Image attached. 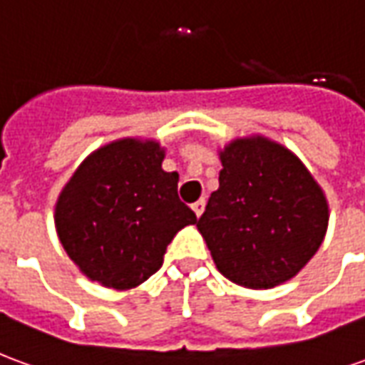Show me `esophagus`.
I'll return each mask as SVG.
<instances>
[{"label":"esophagus","mask_w":365,"mask_h":365,"mask_svg":"<svg viewBox=\"0 0 365 365\" xmlns=\"http://www.w3.org/2000/svg\"><path fill=\"white\" fill-rule=\"evenodd\" d=\"M191 209L195 211V215H197V217H201V215H203V211H205V199H199V201H195V203L191 205Z\"/></svg>","instance_id":"1"}]
</instances>
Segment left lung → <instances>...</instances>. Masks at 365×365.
Segmentation results:
<instances>
[{"mask_svg":"<svg viewBox=\"0 0 365 365\" xmlns=\"http://www.w3.org/2000/svg\"><path fill=\"white\" fill-rule=\"evenodd\" d=\"M219 190L197 221L217 269L250 289L297 275L329 227V203L305 164L266 136H246L221 152Z\"/></svg>","mask_w":365,"mask_h":365,"instance_id":"8db88e82","label":"left lung"}]
</instances>
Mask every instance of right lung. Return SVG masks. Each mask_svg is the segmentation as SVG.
Masks as SVG:
<instances>
[{
  "label": "right lung",
  "mask_w": 365,
  "mask_h": 365,
  "mask_svg": "<svg viewBox=\"0 0 365 365\" xmlns=\"http://www.w3.org/2000/svg\"><path fill=\"white\" fill-rule=\"evenodd\" d=\"M156 140L120 138L91 152L64 185L54 225L83 275L133 289L156 274L168 245L197 217L178 197V172L162 170Z\"/></svg>",
  "instance_id": "add662e5"
}]
</instances>
